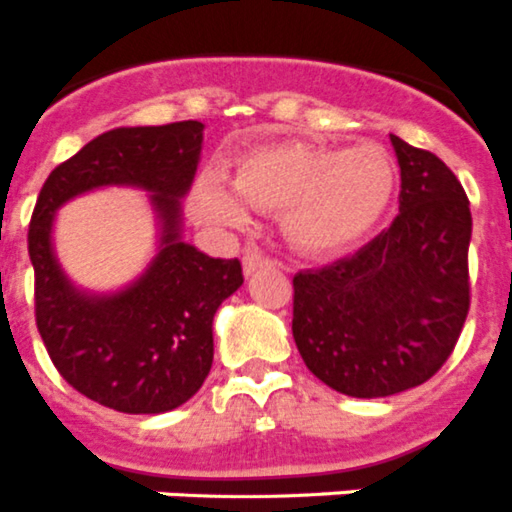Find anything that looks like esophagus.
Returning a JSON list of instances; mask_svg holds the SVG:
<instances>
[{
	"instance_id": "1",
	"label": "esophagus",
	"mask_w": 512,
	"mask_h": 512,
	"mask_svg": "<svg viewBox=\"0 0 512 512\" xmlns=\"http://www.w3.org/2000/svg\"><path fill=\"white\" fill-rule=\"evenodd\" d=\"M271 261L266 259L264 253L256 251V248H248L246 253H243V274L246 277H251V274H256L259 269H264V266H269Z\"/></svg>"
}]
</instances>
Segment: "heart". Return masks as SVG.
<instances>
[{"instance_id":"heart-1","label":"heart","mask_w":512,"mask_h":512,"mask_svg":"<svg viewBox=\"0 0 512 512\" xmlns=\"http://www.w3.org/2000/svg\"><path fill=\"white\" fill-rule=\"evenodd\" d=\"M230 186L212 174L192 184L189 207L202 223L243 230L251 210L282 215L289 246L328 256L377 228L395 197L397 166L374 143L336 148L279 140L235 158Z\"/></svg>"}]
</instances>
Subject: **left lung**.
<instances>
[{
	"mask_svg": "<svg viewBox=\"0 0 512 512\" xmlns=\"http://www.w3.org/2000/svg\"><path fill=\"white\" fill-rule=\"evenodd\" d=\"M390 140L400 215L354 256L292 279L302 361L336 392L366 400L428 382L469 312L467 194L441 158Z\"/></svg>",
	"mask_w": 512,
	"mask_h": 512,
	"instance_id": "8db88e82",
	"label": "left lung"
}]
</instances>
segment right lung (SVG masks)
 <instances>
[{
  "instance_id": "right-lung-1",
  "label": "right lung",
  "mask_w": 512,
  "mask_h": 512,
  "mask_svg": "<svg viewBox=\"0 0 512 512\" xmlns=\"http://www.w3.org/2000/svg\"><path fill=\"white\" fill-rule=\"evenodd\" d=\"M202 130L197 120L107 130L56 166L35 202L27 251L40 338L74 390L117 413H166L200 390L212 366V318L243 284L241 261L212 259L182 238ZM102 186L148 191L159 223L152 264L107 296L76 288L52 248L55 212Z\"/></svg>"
}]
</instances>
